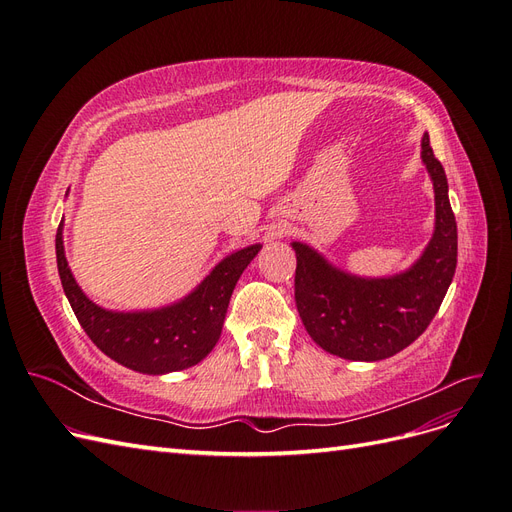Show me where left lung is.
<instances>
[{
    "mask_svg": "<svg viewBox=\"0 0 512 512\" xmlns=\"http://www.w3.org/2000/svg\"><path fill=\"white\" fill-rule=\"evenodd\" d=\"M421 160L433 183L436 222L431 239L412 265L393 275H356L292 241L297 254L294 301L309 337L348 361H382L408 348L438 314L457 267V222L448 181L423 134Z\"/></svg>",
    "mask_w": 512,
    "mask_h": 512,
    "instance_id": "1",
    "label": "left lung"
}]
</instances>
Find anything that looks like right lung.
<instances>
[{
    "label": "right lung",
    "mask_w": 512,
    "mask_h": 512,
    "mask_svg": "<svg viewBox=\"0 0 512 512\" xmlns=\"http://www.w3.org/2000/svg\"><path fill=\"white\" fill-rule=\"evenodd\" d=\"M262 250L252 243L224 256L185 297L149 309H106L74 280L64 247V220L55 237L57 271L72 312L106 356L147 376H164L200 363L222 335L226 309L241 273Z\"/></svg>",
    "instance_id": "right-lung-1"
}]
</instances>
